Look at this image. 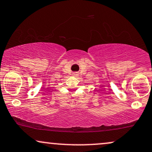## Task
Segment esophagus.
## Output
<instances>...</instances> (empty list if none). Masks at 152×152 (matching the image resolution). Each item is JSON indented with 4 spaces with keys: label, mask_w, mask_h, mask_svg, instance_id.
Returning a JSON list of instances; mask_svg holds the SVG:
<instances>
[{
    "label": "esophagus",
    "mask_w": 152,
    "mask_h": 152,
    "mask_svg": "<svg viewBox=\"0 0 152 152\" xmlns=\"http://www.w3.org/2000/svg\"><path fill=\"white\" fill-rule=\"evenodd\" d=\"M73 76H78V73H77V72L73 73Z\"/></svg>",
    "instance_id": "1"
}]
</instances>
